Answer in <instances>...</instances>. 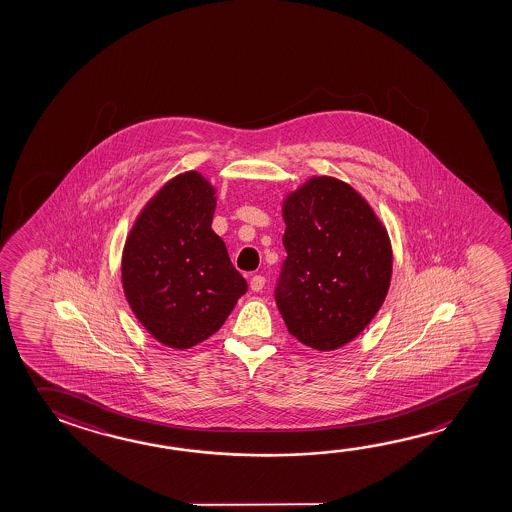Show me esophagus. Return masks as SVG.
Instances as JSON below:
<instances>
[{"mask_svg": "<svg viewBox=\"0 0 512 512\" xmlns=\"http://www.w3.org/2000/svg\"><path fill=\"white\" fill-rule=\"evenodd\" d=\"M264 285H266V278L262 277V275H255V277H252V280H250V287H252V291H255V293L262 291Z\"/></svg>", "mask_w": 512, "mask_h": 512, "instance_id": "esophagus-1", "label": "esophagus"}]
</instances>
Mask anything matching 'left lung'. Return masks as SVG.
Segmentation results:
<instances>
[{
	"instance_id": "1",
	"label": "left lung",
	"mask_w": 512,
	"mask_h": 512,
	"mask_svg": "<svg viewBox=\"0 0 512 512\" xmlns=\"http://www.w3.org/2000/svg\"><path fill=\"white\" fill-rule=\"evenodd\" d=\"M285 257L275 287L291 336L319 352L359 336L386 300V228L353 187L314 176L284 202Z\"/></svg>"
}]
</instances>
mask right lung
I'll return each mask as SVG.
<instances>
[{"mask_svg":"<svg viewBox=\"0 0 512 512\" xmlns=\"http://www.w3.org/2000/svg\"><path fill=\"white\" fill-rule=\"evenodd\" d=\"M214 194L196 171L175 176L146 205L126 239V300L151 336L176 350L216 334L248 289L210 228Z\"/></svg>","mask_w":512,"mask_h":512,"instance_id":"add662e5","label":"right lung"}]
</instances>
